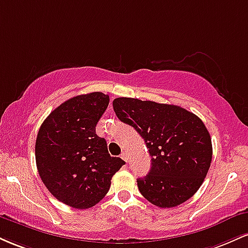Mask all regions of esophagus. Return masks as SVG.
<instances>
[{
	"instance_id": "esophagus-1",
	"label": "esophagus",
	"mask_w": 248,
	"mask_h": 248,
	"mask_svg": "<svg viewBox=\"0 0 248 248\" xmlns=\"http://www.w3.org/2000/svg\"><path fill=\"white\" fill-rule=\"evenodd\" d=\"M121 158H122V160H124V162H127V161H128L127 154H126V153H122V154H121Z\"/></svg>"
}]
</instances>
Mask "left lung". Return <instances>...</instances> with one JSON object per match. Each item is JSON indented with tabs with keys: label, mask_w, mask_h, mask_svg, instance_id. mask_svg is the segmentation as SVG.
<instances>
[{
	"label": "left lung",
	"mask_w": 248,
	"mask_h": 248,
	"mask_svg": "<svg viewBox=\"0 0 248 248\" xmlns=\"http://www.w3.org/2000/svg\"><path fill=\"white\" fill-rule=\"evenodd\" d=\"M119 120L143 138L152 156L147 176L138 179L141 195L158 207H175L201 187L212 160L211 136L203 121L176 105L116 98Z\"/></svg>",
	"instance_id": "left-lung-1"
}]
</instances>
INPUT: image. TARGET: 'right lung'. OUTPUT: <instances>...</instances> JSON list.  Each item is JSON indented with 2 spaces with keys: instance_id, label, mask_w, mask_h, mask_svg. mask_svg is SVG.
Wrapping results in <instances>:
<instances>
[{
  "instance_id": "1",
  "label": "right lung",
  "mask_w": 248,
  "mask_h": 248,
  "mask_svg": "<svg viewBox=\"0 0 248 248\" xmlns=\"http://www.w3.org/2000/svg\"><path fill=\"white\" fill-rule=\"evenodd\" d=\"M109 104L101 92L73 96L45 119L36 139V164L43 183L62 203L75 209L94 206L126 162L108 154L95 126Z\"/></svg>"
}]
</instances>
